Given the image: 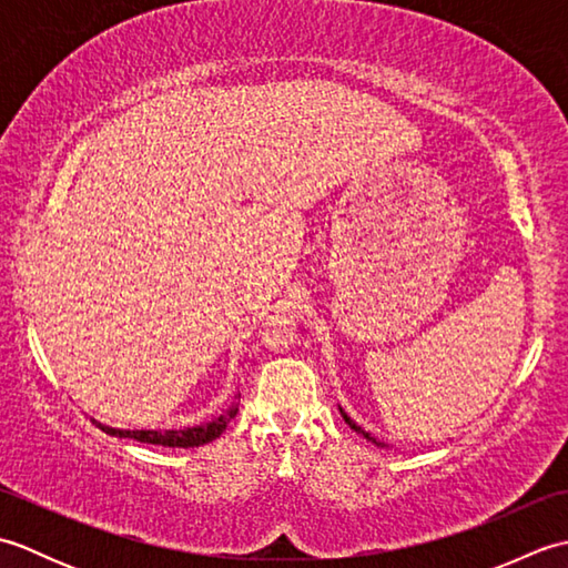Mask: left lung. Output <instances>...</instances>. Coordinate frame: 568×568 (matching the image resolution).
Returning a JSON list of instances; mask_svg holds the SVG:
<instances>
[{"label": "left lung", "instance_id": "8db88e82", "mask_svg": "<svg viewBox=\"0 0 568 568\" xmlns=\"http://www.w3.org/2000/svg\"><path fill=\"white\" fill-rule=\"evenodd\" d=\"M342 417H344V422H346V425H348V427H352V429H356V432H361V434H364V437H366L368 442H376V439H373V437H371V434H368V432H364V429H361V427L356 425V422H354L352 417H348V415L344 413V409H342ZM376 444H378V442H376Z\"/></svg>", "mask_w": 568, "mask_h": 568}]
</instances>
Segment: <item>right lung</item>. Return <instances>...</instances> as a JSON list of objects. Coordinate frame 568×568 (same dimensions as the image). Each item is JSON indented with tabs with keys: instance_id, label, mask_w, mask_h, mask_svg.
<instances>
[{
	"instance_id": "right-lung-1",
	"label": "right lung",
	"mask_w": 568,
	"mask_h": 568,
	"mask_svg": "<svg viewBox=\"0 0 568 568\" xmlns=\"http://www.w3.org/2000/svg\"><path fill=\"white\" fill-rule=\"evenodd\" d=\"M239 413V405H229L224 409V415L216 417L210 425H200V427H187V429H165V432H155V429H114V427H102V432L112 434V437H124V439H136L143 444H161V446H180V449H190V446H202L212 439L220 437V434L226 429L229 422H232Z\"/></svg>"
}]
</instances>
